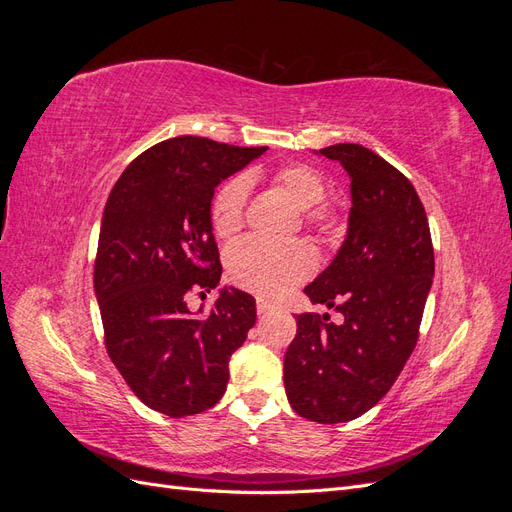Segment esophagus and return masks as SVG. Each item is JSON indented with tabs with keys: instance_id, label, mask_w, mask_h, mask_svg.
Wrapping results in <instances>:
<instances>
[{
	"instance_id": "esophagus-1",
	"label": "esophagus",
	"mask_w": 512,
	"mask_h": 512,
	"mask_svg": "<svg viewBox=\"0 0 512 512\" xmlns=\"http://www.w3.org/2000/svg\"><path fill=\"white\" fill-rule=\"evenodd\" d=\"M256 309H258V314H269V312H273V305L269 301H265V299H258L256 301Z\"/></svg>"
}]
</instances>
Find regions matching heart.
<instances>
[{"mask_svg":"<svg viewBox=\"0 0 512 512\" xmlns=\"http://www.w3.org/2000/svg\"><path fill=\"white\" fill-rule=\"evenodd\" d=\"M275 185L294 205L307 211L309 224H324L329 207L324 200V181L314 168L303 164L284 166L275 173ZM250 183L245 177L226 181L211 203V224L222 239L235 237L243 228L245 200ZM316 269V254L303 241L273 243L258 237L239 241L228 252V273L237 286L267 299L282 297L292 286L301 284Z\"/></svg>","mask_w":512,"mask_h":512,"instance_id":"obj_1","label":"heart"}]
</instances>
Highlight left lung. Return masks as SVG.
Wrapping results in <instances>:
<instances>
[{"mask_svg": "<svg viewBox=\"0 0 512 512\" xmlns=\"http://www.w3.org/2000/svg\"><path fill=\"white\" fill-rule=\"evenodd\" d=\"M316 153L344 166L352 207L342 247L305 294L335 307L344 322L297 316L284 386L294 412L333 425L374 408L410 359L433 280V245L421 198L395 166L354 143Z\"/></svg>", "mask_w": 512, "mask_h": 512, "instance_id": "obj_1", "label": "left lung"}]
</instances>
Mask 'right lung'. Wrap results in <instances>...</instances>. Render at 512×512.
<instances>
[{"label": "right lung", "mask_w": 512, "mask_h": 512, "mask_svg": "<svg viewBox=\"0 0 512 512\" xmlns=\"http://www.w3.org/2000/svg\"><path fill=\"white\" fill-rule=\"evenodd\" d=\"M267 147L177 136L141 153L108 194L94 269L106 352L151 410L181 418L209 410L228 361L256 322V301L222 288L205 314L185 294L220 284L211 200L218 185Z\"/></svg>", "instance_id": "1"}]
</instances>
